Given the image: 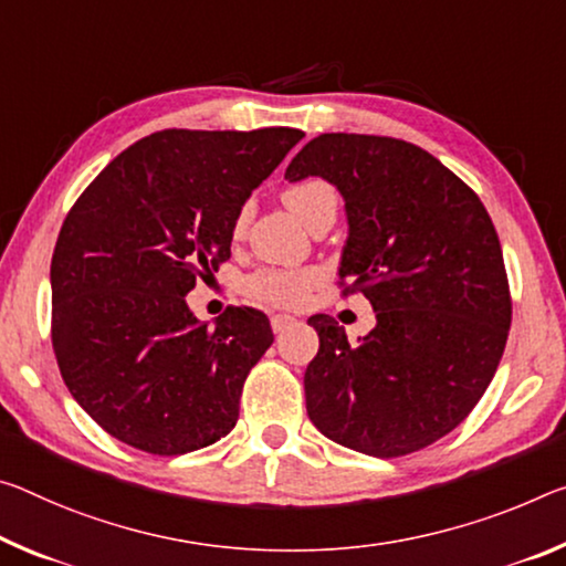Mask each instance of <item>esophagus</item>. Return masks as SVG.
Instances as JSON below:
<instances>
[{"label": "esophagus", "instance_id": "esophagus-1", "mask_svg": "<svg viewBox=\"0 0 566 566\" xmlns=\"http://www.w3.org/2000/svg\"><path fill=\"white\" fill-rule=\"evenodd\" d=\"M292 325H294V317H290V315H272L274 335H282V332L290 329Z\"/></svg>", "mask_w": 566, "mask_h": 566}]
</instances>
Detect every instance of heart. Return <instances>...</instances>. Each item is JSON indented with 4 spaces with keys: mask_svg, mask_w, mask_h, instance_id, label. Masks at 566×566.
<instances>
[{
    "mask_svg": "<svg viewBox=\"0 0 566 566\" xmlns=\"http://www.w3.org/2000/svg\"><path fill=\"white\" fill-rule=\"evenodd\" d=\"M282 201L294 217L307 227H317L322 221H332L337 213V191L325 178H304V181L284 186ZM249 223V209H241L234 223H231V237L241 239ZM322 282V269L300 266V269H259L247 280V294L259 302L274 304V307H302L310 292Z\"/></svg>",
    "mask_w": 566,
    "mask_h": 566,
    "instance_id": "obj_1",
    "label": "heart"
}]
</instances>
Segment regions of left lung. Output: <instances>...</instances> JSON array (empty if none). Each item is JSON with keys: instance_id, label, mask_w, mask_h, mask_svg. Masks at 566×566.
Instances as JSON below:
<instances>
[{"instance_id": "1", "label": "left lung", "mask_w": 566, "mask_h": 566, "mask_svg": "<svg viewBox=\"0 0 566 566\" xmlns=\"http://www.w3.org/2000/svg\"><path fill=\"white\" fill-rule=\"evenodd\" d=\"M345 196L343 294L370 300L360 345L329 315L310 325L319 353L304 373L322 436L378 459L441 441L476 408L504 355L511 292L486 206L453 170L408 140L322 133L286 168Z\"/></svg>"}]
</instances>
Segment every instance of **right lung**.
I'll return each instance as SVG.
<instances>
[{
	"label": "right lung",
	"instance_id": "right-lung-1",
	"mask_svg": "<svg viewBox=\"0 0 566 566\" xmlns=\"http://www.w3.org/2000/svg\"><path fill=\"white\" fill-rule=\"evenodd\" d=\"M297 128L140 138L67 211L52 254V349L90 418L154 455L199 451L239 420L241 388L274 343L264 312L199 325L186 294L231 256V223Z\"/></svg>",
	"mask_w": 566,
	"mask_h": 566
}]
</instances>
